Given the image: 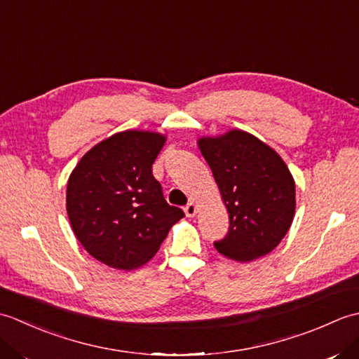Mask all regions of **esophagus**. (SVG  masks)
Returning <instances> with one entry per match:
<instances>
[{"mask_svg":"<svg viewBox=\"0 0 359 359\" xmlns=\"http://www.w3.org/2000/svg\"><path fill=\"white\" fill-rule=\"evenodd\" d=\"M196 212H197V205L194 202H189L187 207H185V215L188 217H194Z\"/></svg>","mask_w":359,"mask_h":359,"instance_id":"34e87169","label":"esophagus"}]
</instances>
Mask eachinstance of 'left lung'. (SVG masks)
<instances>
[{
  "label": "left lung",
  "mask_w": 359,
  "mask_h": 359,
  "mask_svg": "<svg viewBox=\"0 0 359 359\" xmlns=\"http://www.w3.org/2000/svg\"><path fill=\"white\" fill-rule=\"evenodd\" d=\"M228 211L230 226L215 242L220 255L251 262L269 255L290 230L296 185L284 160L269 144L242 129L197 140Z\"/></svg>",
  "instance_id": "obj_1"
}]
</instances>
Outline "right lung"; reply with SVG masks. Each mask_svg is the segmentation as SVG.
<instances>
[{
  "label": "right lung",
  "instance_id": "1",
  "mask_svg": "<svg viewBox=\"0 0 359 359\" xmlns=\"http://www.w3.org/2000/svg\"><path fill=\"white\" fill-rule=\"evenodd\" d=\"M166 135L128 129L97 143L74 168L66 211L75 238L111 269L134 270L154 257L184 211L168 205L152 175Z\"/></svg>",
  "mask_w": 359,
  "mask_h": 359
}]
</instances>
